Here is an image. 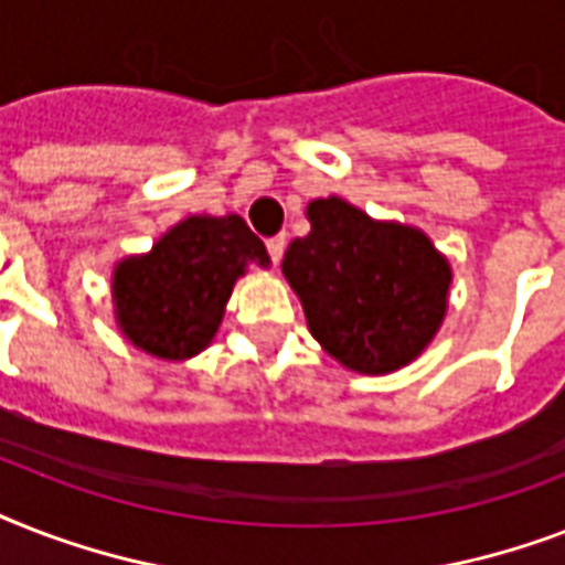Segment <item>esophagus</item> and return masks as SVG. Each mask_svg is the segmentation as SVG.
<instances>
[{
	"mask_svg": "<svg viewBox=\"0 0 565 565\" xmlns=\"http://www.w3.org/2000/svg\"><path fill=\"white\" fill-rule=\"evenodd\" d=\"M284 246H287V239H284V234L266 239V252H269V257H273V264H278V260H281Z\"/></svg>",
	"mask_w": 565,
	"mask_h": 565,
	"instance_id": "1",
	"label": "esophagus"
}]
</instances>
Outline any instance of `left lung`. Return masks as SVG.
<instances>
[{
    "label": "left lung",
    "instance_id": "1",
    "mask_svg": "<svg viewBox=\"0 0 565 565\" xmlns=\"http://www.w3.org/2000/svg\"><path fill=\"white\" fill-rule=\"evenodd\" d=\"M308 237L292 239L281 273L313 340L345 370L390 375L437 337L451 264L416 225L372 220L340 195L308 204Z\"/></svg>",
    "mask_w": 565,
    "mask_h": 565
}]
</instances>
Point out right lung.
I'll return each mask as SVG.
<instances>
[{
    "label": "right lung",
    "instance_id": "add662e5",
    "mask_svg": "<svg viewBox=\"0 0 565 565\" xmlns=\"http://www.w3.org/2000/svg\"><path fill=\"white\" fill-rule=\"evenodd\" d=\"M252 264L266 269L269 255L243 216L181 220L149 252L114 264L110 299L119 334L152 358L190 361L211 345L231 290Z\"/></svg>",
    "mask_w": 565,
    "mask_h": 565
}]
</instances>
